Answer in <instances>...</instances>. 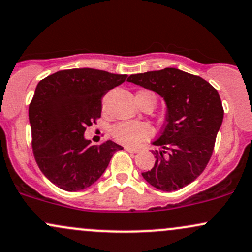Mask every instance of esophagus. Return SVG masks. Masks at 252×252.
<instances>
[{
	"instance_id": "34e87169",
	"label": "esophagus",
	"mask_w": 252,
	"mask_h": 252,
	"mask_svg": "<svg viewBox=\"0 0 252 252\" xmlns=\"http://www.w3.org/2000/svg\"><path fill=\"white\" fill-rule=\"evenodd\" d=\"M125 150H126V151L131 152V154H137V152L139 151V150H138V149H134V148H128V146H126Z\"/></svg>"
}]
</instances>
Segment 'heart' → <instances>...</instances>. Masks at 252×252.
<instances>
[{
	"label": "heart",
	"instance_id": "heart-1",
	"mask_svg": "<svg viewBox=\"0 0 252 252\" xmlns=\"http://www.w3.org/2000/svg\"><path fill=\"white\" fill-rule=\"evenodd\" d=\"M139 93L154 95L156 97V95L149 90H141ZM112 134L119 143H123L125 145H137L151 137L152 128L148 124L144 123H120L113 127Z\"/></svg>",
	"mask_w": 252,
	"mask_h": 252
}]
</instances>
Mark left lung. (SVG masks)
Segmentation results:
<instances>
[{
    "label": "left lung",
    "mask_w": 252,
    "mask_h": 252,
    "mask_svg": "<svg viewBox=\"0 0 252 252\" xmlns=\"http://www.w3.org/2000/svg\"><path fill=\"white\" fill-rule=\"evenodd\" d=\"M128 82L156 92L166 104L165 124L154 145V168L144 180L174 191L196 180L210 162L224 109L217 89L199 76L175 67L131 75Z\"/></svg>",
    "instance_id": "left-lung-1"
}]
</instances>
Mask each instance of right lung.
I'll use <instances>...</instances> for the list:
<instances>
[{"mask_svg": "<svg viewBox=\"0 0 252 252\" xmlns=\"http://www.w3.org/2000/svg\"><path fill=\"white\" fill-rule=\"evenodd\" d=\"M127 75L102 70H62L41 80L28 109L32 148L42 174L66 191L90 187L101 177L123 146L112 140L101 145L84 138L87 126L101 117V100Z\"/></svg>", "mask_w": 252, "mask_h": 252, "instance_id": "right-lung-1", "label": "right lung"}]
</instances>
